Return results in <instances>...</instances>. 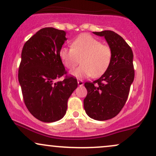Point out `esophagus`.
<instances>
[{
  "instance_id": "obj_1",
  "label": "esophagus",
  "mask_w": 156,
  "mask_h": 156,
  "mask_svg": "<svg viewBox=\"0 0 156 156\" xmlns=\"http://www.w3.org/2000/svg\"><path fill=\"white\" fill-rule=\"evenodd\" d=\"M78 86L81 87V86L83 85V81L82 80H78Z\"/></svg>"
}]
</instances>
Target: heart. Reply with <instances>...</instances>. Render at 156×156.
Listing matches in <instances>:
<instances>
[{
    "label": "heart",
    "mask_w": 156,
    "mask_h": 156,
    "mask_svg": "<svg viewBox=\"0 0 156 156\" xmlns=\"http://www.w3.org/2000/svg\"><path fill=\"white\" fill-rule=\"evenodd\" d=\"M112 54L110 46L87 34L78 36L73 41L71 48L62 47L58 53L62 64L69 70L81 62V65L73 73L78 78L101 76L108 69Z\"/></svg>",
    "instance_id": "b5f03b06"
}]
</instances>
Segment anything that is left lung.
I'll return each instance as SVG.
<instances>
[{"instance_id":"obj_1","label":"left lung","mask_w":156,"mask_h":156,"mask_svg":"<svg viewBox=\"0 0 156 156\" xmlns=\"http://www.w3.org/2000/svg\"><path fill=\"white\" fill-rule=\"evenodd\" d=\"M93 33L105 37L112 50V60L101 78L84 83L87 95L83 106L89 117L103 121L116 117L126 103L135 75L133 54L128 43L115 32Z\"/></svg>"}]
</instances>
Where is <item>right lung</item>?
<instances>
[{"label":"right lung","instance_id":"obj_1","mask_svg":"<svg viewBox=\"0 0 156 156\" xmlns=\"http://www.w3.org/2000/svg\"><path fill=\"white\" fill-rule=\"evenodd\" d=\"M66 33L44 28L25 43L21 53L18 80L25 105L32 115L44 122H53L65 115L67 101L78 87L74 76H67L59 50ZM65 76L62 82L55 80Z\"/></svg>","mask_w":156,"mask_h":156}]
</instances>
